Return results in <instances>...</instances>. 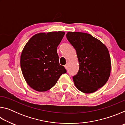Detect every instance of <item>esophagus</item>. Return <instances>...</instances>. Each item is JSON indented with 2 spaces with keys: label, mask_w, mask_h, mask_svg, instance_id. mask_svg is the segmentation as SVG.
I'll return each mask as SVG.
<instances>
[{
  "label": "esophagus",
  "mask_w": 125,
  "mask_h": 125,
  "mask_svg": "<svg viewBox=\"0 0 125 125\" xmlns=\"http://www.w3.org/2000/svg\"><path fill=\"white\" fill-rule=\"evenodd\" d=\"M65 68L66 69H68V63H66V64L64 65Z\"/></svg>",
  "instance_id": "34e87169"
}]
</instances>
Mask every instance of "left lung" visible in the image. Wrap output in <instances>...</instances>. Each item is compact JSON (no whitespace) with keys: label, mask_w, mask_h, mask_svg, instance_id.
Segmentation results:
<instances>
[{"label":"left lung","mask_w":125,"mask_h":125,"mask_svg":"<svg viewBox=\"0 0 125 125\" xmlns=\"http://www.w3.org/2000/svg\"><path fill=\"white\" fill-rule=\"evenodd\" d=\"M66 37L76 50L79 63L78 72L73 76L76 88L87 94L96 92L105 85L110 74L108 50L89 33L68 32Z\"/></svg>","instance_id":"8db88e82"}]
</instances>
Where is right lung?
I'll return each instance as SVG.
<instances>
[{"mask_svg": "<svg viewBox=\"0 0 125 125\" xmlns=\"http://www.w3.org/2000/svg\"><path fill=\"white\" fill-rule=\"evenodd\" d=\"M64 34L62 31L37 33L25 46L21 54V69L27 83L33 89L48 90L67 72L60 64L57 52Z\"/></svg>", "mask_w": 125, "mask_h": 125, "instance_id": "obj_1", "label": "right lung"}]
</instances>
